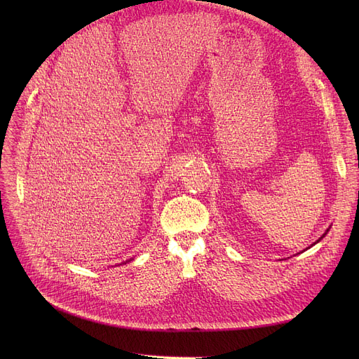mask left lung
<instances>
[{
  "label": "left lung",
  "mask_w": 359,
  "mask_h": 359,
  "mask_svg": "<svg viewBox=\"0 0 359 359\" xmlns=\"http://www.w3.org/2000/svg\"><path fill=\"white\" fill-rule=\"evenodd\" d=\"M327 231H329V230H327ZM327 231H326V233H325V234H323V236H322V237H320V238H318V240H317V241H320V240H322V238H323V237H325V236H326V234H327ZM317 241H316V243H317ZM316 243H314V244H316Z\"/></svg>",
  "instance_id": "1"
}]
</instances>
